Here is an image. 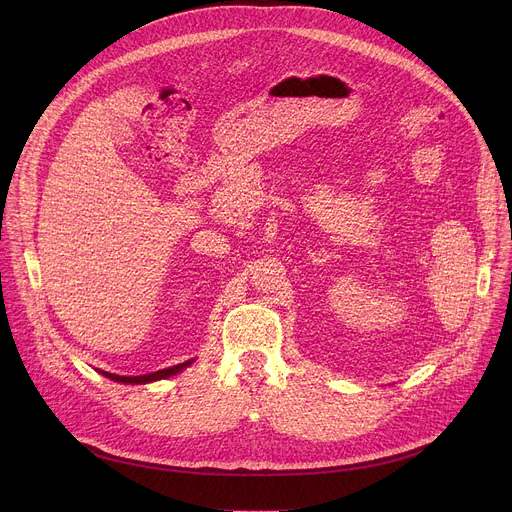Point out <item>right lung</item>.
Here are the masks:
<instances>
[{
    "label": "right lung",
    "mask_w": 512,
    "mask_h": 512,
    "mask_svg": "<svg viewBox=\"0 0 512 512\" xmlns=\"http://www.w3.org/2000/svg\"><path fill=\"white\" fill-rule=\"evenodd\" d=\"M192 362H194V358L186 360V362H180V364H176V367H168V369H162V371H156V373H148V375H139V377H121V375H113V373H105V371H99V373L105 375L111 381H117V383L141 385V383H154V381H160V379H168V377L184 371L186 367H190Z\"/></svg>",
    "instance_id": "obj_1"
}]
</instances>
